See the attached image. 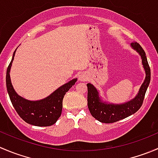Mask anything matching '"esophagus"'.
Listing matches in <instances>:
<instances>
[{
	"mask_svg": "<svg viewBox=\"0 0 158 158\" xmlns=\"http://www.w3.org/2000/svg\"><path fill=\"white\" fill-rule=\"evenodd\" d=\"M87 79H88V77H87V75L85 73H81L79 76V79L80 81H85Z\"/></svg>",
	"mask_w": 158,
	"mask_h": 158,
	"instance_id": "esophagus-1",
	"label": "esophagus"
}]
</instances>
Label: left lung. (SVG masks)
<instances>
[{
    "label": "left lung",
    "mask_w": 158,
    "mask_h": 158,
    "mask_svg": "<svg viewBox=\"0 0 158 158\" xmlns=\"http://www.w3.org/2000/svg\"><path fill=\"white\" fill-rule=\"evenodd\" d=\"M131 47L133 49L137 51L141 57L142 64L146 74L144 81L140 86L137 95L134 99L121 104L107 103L101 99L99 92L94 85L91 83L87 84L88 108L92 116L99 122L110 123L123 120L135 113L143 104L145 93L151 81V69L148 65L145 52L142 47L137 42L131 43Z\"/></svg>",
    "instance_id": "8db88e82"
}]
</instances>
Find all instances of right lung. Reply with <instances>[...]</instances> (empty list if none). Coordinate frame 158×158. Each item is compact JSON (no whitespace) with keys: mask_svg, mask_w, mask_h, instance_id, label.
Masks as SVG:
<instances>
[{"mask_svg":"<svg viewBox=\"0 0 158 158\" xmlns=\"http://www.w3.org/2000/svg\"><path fill=\"white\" fill-rule=\"evenodd\" d=\"M9 64L6 74V85L9 97L20 117L26 123L38 127L52 126L56 123L61 116L62 110V100L65 94L75 85L77 79H72L45 99L31 101L20 96L14 89L10 77V70L15 55Z\"/></svg>","mask_w":158,"mask_h":158,"instance_id":"obj_1","label":"right lung"}]
</instances>
